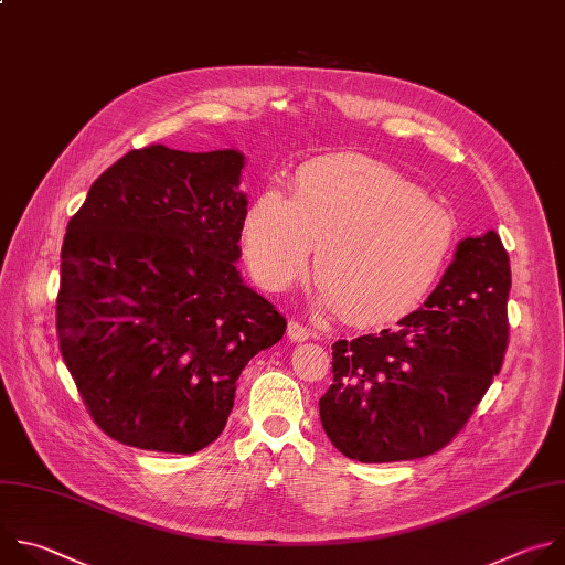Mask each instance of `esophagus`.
I'll list each match as a JSON object with an SVG mask.
<instances>
[{
	"instance_id": "esophagus-1",
	"label": "esophagus",
	"mask_w": 565,
	"mask_h": 565,
	"mask_svg": "<svg viewBox=\"0 0 565 565\" xmlns=\"http://www.w3.org/2000/svg\"><path fill=\"white\" fill-rule=\"evenodd\" d=\"M287 335L291 338L294 343H302V341H309L311 331H309L305 324H300L298 320H289V324H287Z\"/></svg>"
}]
</instances>
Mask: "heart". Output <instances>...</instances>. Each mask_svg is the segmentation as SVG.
I'll use <instances>...</instances> for the list:
<instances>
[{"label": "heart", "instance_id": "1", "mask_svg": "<svg viewBox=\"0 0 565 565\" xmlns=\"http://www.w3.org/2000/svg\"><path fill=\"white\" fill-rule=\"evenodd\" d=\"M457 217L409 178L363 156L302 164L287 198L258 191L243 217V249L256 280L285 291L309 269L327 305L361 324L412 311L457 245Z\"/></svg>", "mask_w": 565, "mask_h": 565}]
</instances>
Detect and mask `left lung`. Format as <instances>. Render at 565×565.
I'll return each instance as SVG.
<instances>
[{
	"mask_svg": "<svg viewBox=\"0 0 565 565\" xmlns=\"http://www.w3.org/2000/svg\"><path fill=\"white\" fill-rule=\"evenodd\" d=\"M510 285L501 238H466L423 309L396 329L335 341L333 381L318 401L333 447L361 463H394L452 440L501 372Z\"/></svg>",
	"mask_w": 565,
	"mask_h": 565,
	"instance_id": "1",
	"label": "left lung"
}]
</instances>
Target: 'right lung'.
Masks as SVG:
<instances>
[{"label": "right lung", "instance_id": "right-lung-1", "mask_svg": "<svg viewBox=\"0 0 565 565\" xmlns=\"http://www.w3.org/2000/svg\"><path fill=\"white\" fill-rule=\"evenodd\" d=\"M243 164L234 149H134L68 220L60 352L113 440L200 452L227 425L245 365L285 333V316L236 269Z\"/></svg>", "mask_w": 565, "mask_h": 565}]
</instances>
